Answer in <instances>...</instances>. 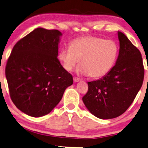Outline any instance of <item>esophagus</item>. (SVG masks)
Listing matches in <instances>:
<instances>
[{
	"mask_svg": "<svg viewBox=\"0 0 148 148\" xmlns=\"http://www.w3.org/2000/svg\"><path fill=\"white\" fill-rule=\"evenodd\" d=\"M73 81L75 82V83H77V82L81 81V79L77 78V77H73Z\"/></svg>",
	"mask_w": 148,
	"mask_h": 148,
	"instance_id": "1",
	"label": "esophagus"
}]
</instances>
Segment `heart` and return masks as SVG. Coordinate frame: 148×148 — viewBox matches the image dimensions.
Listing matches in <instances>:
<instances>
[{
    "label": "heart",
    "instance_id": "heart-1",
    "mask_svg": "<svg viewBox=\"0 0 148 148\" xmlns=\"http://www.w3.org/2000/svg\"><path fill=\"white\" fill-rule=\"evenodd\" d=\"M119 45L115 41L95 36L75 39L69 47L62 49L59 59L63 67L71 71L79 61L77 73L92 78L104 76L110 71L119 55Z\"/></svg>",
    "mask_w": 148,
    "mask_h": 148
}]
</instances>
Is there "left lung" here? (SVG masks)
Segmentation results:
<instances>
[{
    "mask_svg": "<svg viewBox=\"0 0 148 148\" xmlns=\"http://www.w3.org/2000/svg\"><path fill=\"white\" fill-rule=\"evenodd\" d=\"M118 37L120 48L115 65L102 78L88 82V92L83 97L88 111L101 119L122 114L133 103L144 81L139 49L121 32L118 31Z\"/></svg>",
    "mask_w": 148,
    "mask_h": 148,
    "instance_id": "1",
    "label": "left lung"
}]
</instances>
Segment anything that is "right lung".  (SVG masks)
Returning a JSON list of instances; mask_svg holds the SVG:
<instances>
[{"mask_svg":"<svg viewBox=\"0 0 148 148\" xmlns=\"http://www.w3.org/2000/svg\"><path fill=\"white\" fill-rule=\"evenodd\" d=\"M61 32L38 28L14 46L5 75L15 106L32 117L49 114L73 84L58 60Z\"/></svg>","mask_w":148,"mask_h":148,"instance_id":"1","label":"right lung"}]
</instances>
